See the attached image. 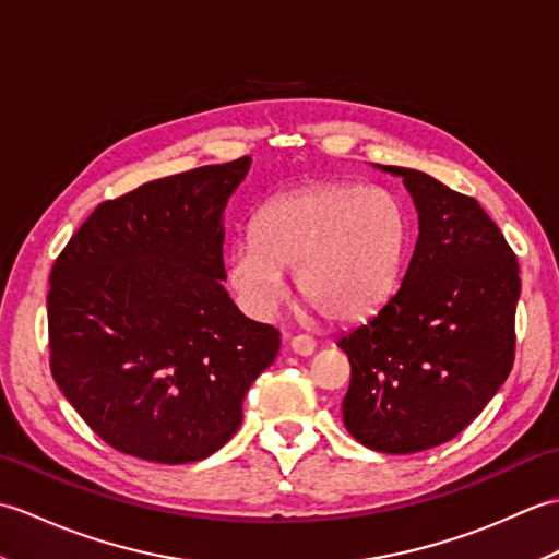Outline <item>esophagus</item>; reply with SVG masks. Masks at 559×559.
<instances>
[{"label": "esophagus", "mask_w": 559, "mask_h": 559, "mask_svg": "<svg viewBox=\"0 0 559 559\" xmlns=\"http://www.w3.org/2000/svg\"><path fill=\"white\" fill-rule=\"evenodd\" d=\"M290 348H293L295 355H312L314 348H317V343H314V338L300 334V336H295L290 341Z\"/></svg>", "instance_id": "1"}]
</instances>
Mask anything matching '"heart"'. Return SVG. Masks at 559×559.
Listing matches in <instances>:
<instances>
[{"label": "heart", "mask_w": 559, "mask_h": 559, "mask_svg": "<svg viewBox=\"0 0 559 559\" xmlns=\"http://www.w3.org/2000/svg\"><path fill=\"white\" fill-rule=\"evenodd\" d=\"M411 237L408 209L386 187L319 182L276 194L254 237L228 254V283L247 312L266 314L293 269L295 295L329 322L370 317L396 290Z\"/></svg>", "instance_id": "1"}]
</instances>
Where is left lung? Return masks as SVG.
Wrapping results in <instances>:
<instances>
[{"label":"left lung","mask_w":559,"mask_h":559,"mask_svg":"<svg viewBox=\"0 0 559 559\" xmlns=\"http://www.w3.org/2000/svg\"><path fill=\"white\" fill-rule=\"evenodd\" d=\"M403 177L418 211V242L401 288L338 338L350 360L343 425L384 454H415L454 439L514 365L519 264L473 197L420 170Z\"/></svg>","instance_id":"obj_1"}]
</instances>
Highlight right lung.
Segmentation results:
<instances>
[{
  "instance_id": "right-lung-1",
  "label": "right lung",
  "mask_w": 559,
  "mask_h": 559,
  "mask_svg": "<svg viewBox=\"0 0 559 559\" xmlns=\"http://www.w3.org/2000/svg\"><path fill=\"white\" fill-rule=\"evenodd\" d=\"M249 165V156L204 165L103 201L55 261L52 377L122 454L211 456L276 360L278 329L247 319L221 283L223 213Z\"/></svg>"
}]
</instances>
